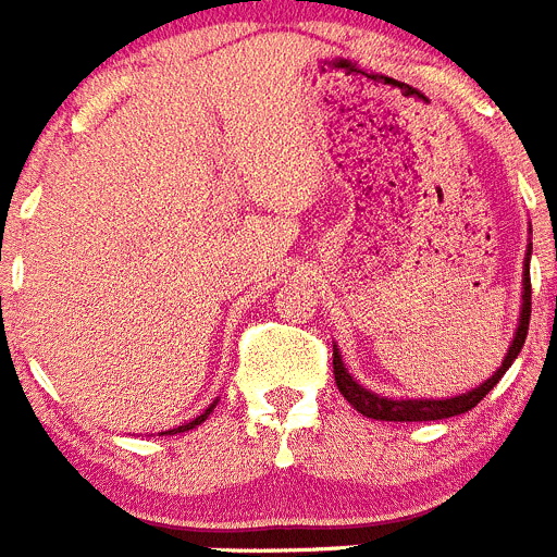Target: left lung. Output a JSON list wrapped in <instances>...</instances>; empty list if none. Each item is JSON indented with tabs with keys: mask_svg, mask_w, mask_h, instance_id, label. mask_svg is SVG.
Instances as JSON below:
<instances>
[{
	"mask_svg": "<svg viewBox=\"0 0 557 557\" xmlns=\"http://www.w3.org/2000/svg\"><path fill=\"white\" fill-rule=\"evenodd\" d=\"M530 255H533V244L527 246V258H524V292H521V313H519V327H516V336H512V345L507 347V356L502 361V367L493 372L491 379L485 384H480L471 393L454 395V398L446 400H423V398H406V400H395V398H384L379 393H370L359 381L352 379L347 367L342 364V356H338V347L333 345V379H336L338 393L345 395L347 404L361 412L364 418L372 420H400V423H420V420H446L454 418V414H466L468 409L480 404L487 393H491L493 386L499 384V379L507 372V367L516 361V356L524 347L527 338V327H530V308H533V288H530Z\"/></svg>",
	"mask_w": 557,
	"mask_h": 557,
	"instance_id": "1",
	"label": "left lung"
}]
</instances>
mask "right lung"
<instances>
[{
  "label": "right lung",
  "instance_id": "1",
  "mask_svg": "<svg viewBox=\"0 0 557 557\" xmlns=\"http://www.w3.org/2000/svg\"><path fill=\"white\" fill-rule=\"evenodd\" d=\"M215 404H219V400H215ZM215 404H210V406H207L205 412L198 414V418H196V420H190V423H185V425H178V429H173V432H164V434H176V432H190V429H196V425H198V423H205V420H207V418H210V412H212V406H215Z\"/></svg>",
  "mask_w": 557,
  "mask_h": 557
}]
</instances>
